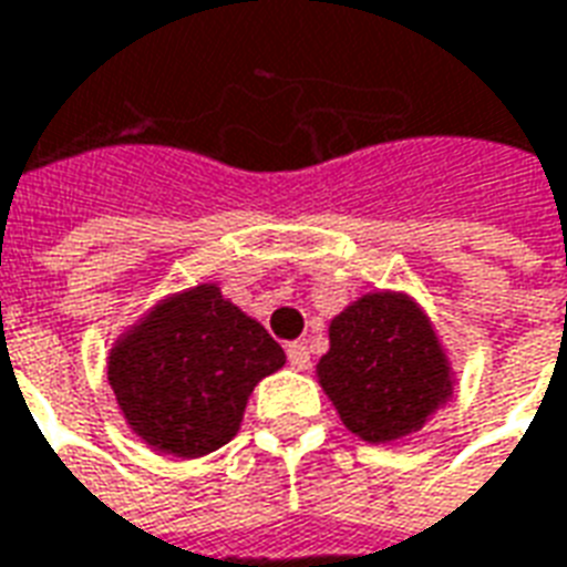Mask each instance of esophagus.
<instances>
[{
	"label": "esophagus",
	"mask_w": 567,
	"mask_h": 567,
	"mask_svg": "<svg viewBox=\"0 0 567 567\" xmlns=\"http://www.w3.org/2000/svg\"><path fill=\"white\" fill-rule=\"evenodd\" d=\"M287 359L296 371L308 369V365H311V347H308V341H292V344L287 347Z\"/></svg>",
	"instance_id": "esophagus-1"
}]
</instances>
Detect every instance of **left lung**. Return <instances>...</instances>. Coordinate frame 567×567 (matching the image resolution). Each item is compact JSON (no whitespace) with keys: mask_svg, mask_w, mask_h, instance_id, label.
<instances>
[{"mask_svg":"<svg viewBox=\"0 0 567 567\" xmlns=\"http://www.w3.org/2000/svg\"><path fill=\"white\" fill-rule=\"evenodd\" d=\"M317 380L341 423L369 444L420 432L456 386L429 313L392 289L365 292L329 323Z\"/></svg>","mask_w":567,"mask_h":567,"instance_id":"left-lung-1","label":"left lung"}]
</instances>
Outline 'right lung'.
<instances>
[{"label":"right lung","mask_w":567,"mask_h":567,"mask_svg":"<svg viewBox=\"0 0 567 567\" xmlns=\"http://www.w3.org/2000/svg\"><path fill=\"white\" fill-rule=\"evenodd\" d=\"M284 362L262 323L223 299L217 284H196L156 301L120 334L109 383L147 447L198 458L233 441L254 386Z\"/></svg>","instance_id":"obj_1"}]
</instances>
